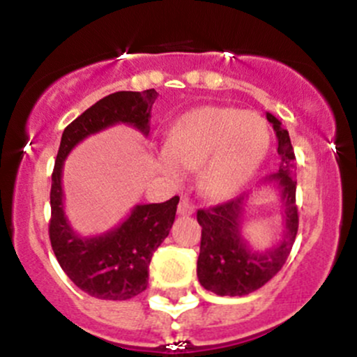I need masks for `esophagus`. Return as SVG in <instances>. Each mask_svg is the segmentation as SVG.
<instances>
[{"label": "esophagus", "mask_w": 357, "mask_h": 357, "mask_svg": "<svg viewBox=\"0 0 357 357\" xmlns=\"http://www.w3.org/2000/svg\"><path fill=\"white\" fill-rule=\"evenodd\" d=\"M178 213L179 215H192L195 213V206H192L191 202L188 198H181V202L178 204Z\"/></svg>", "instance_id": "34e87169"}]
</instances>
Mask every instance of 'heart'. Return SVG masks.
<instances>
[{
	"instance_id": "heart-1",
	"label": "heart",
	"mask_w": 357,
	"mask_h": 357,
	"mask_svg": "<svg viewBox=\"0 0 357 357\" xmlns=\"http://www.w3.org/2000/svg\"><path fill=\"white\" fill-rule=\"evenodd\" d=\"M270 147L267 121L235 107L192 109L174 122L158 155L167 178L199 169L198 188L211 199H227L250 181Z\"/></svg>"
}]
</instances>
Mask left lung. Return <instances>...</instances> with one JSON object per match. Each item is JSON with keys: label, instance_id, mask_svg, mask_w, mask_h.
Segmentation results:
<instances>
[{"label": "left lung", "instance_id": "1", "mask_svg": "<svg viewBox=\"0 0 357 357\" xmlns=\"http://www.w3.org/2000/svg\"><path fill=\"white\" fill-rule=\"evenodd\" d=\"M267 121L273 126L278 139L277 153L280 155V166L277 173L265 178L264 183L273 184L280 191L284 233L272 248L261 252L250 248L248 241L241 236L243 208L248 195H240L218 206L198 210L196 218L203 230L196 273L199 284L216 296L241 297L264 287L284 267L296 241L298 228L296 154L289 130L282 127V122L270 112H267Z\"/></svg>", "mask_w": 357, "mask_h": 357}]
</instances>
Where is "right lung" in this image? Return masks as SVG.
Here are the masks:
<instances>
[{"label":"right lung","mask_w":357,"mask_h":357,"mask_svg":"<svg viewBox=\"0 0 357 357\" xmlns=\"http://www.w3.org/2000/svg\"><path fill=\"white\" fill-rule=\"evenodd\" d=\"M158 92H116L100 99L65 127L52 174L50 241L60 267L79 289L102 301H127L144 292L154 250L169 235L179 198L136 204L130 215L99 236L73 231L63 210L61 171L70 151L85 137L110 126L129 124L149 134L151 109Z\"/></svg>","instance_id":"add662e5"}]
</instances>
